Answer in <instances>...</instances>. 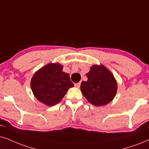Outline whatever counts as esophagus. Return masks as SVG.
I'll use <instances>...</instances> for the list:
<instances>
[{"label": "esophagus", "mask_w": 149, "mask_h": 149, "mask_svg": "<svg viewBox=\"0 0 149 149\" xmlns=\"http://www.w3.org/2000/svg\"><path fill=\"white\" fill-rule=\"evenodd\" d=\"M74 85H75V86H76V87H77V88H80V82H78V83H75Z\"/></svg>", "instance_id": "obj_1"}]
</instances>
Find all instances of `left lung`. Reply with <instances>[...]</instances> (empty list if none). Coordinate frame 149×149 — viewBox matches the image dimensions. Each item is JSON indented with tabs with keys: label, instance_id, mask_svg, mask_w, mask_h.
I'll return each mask as SVG.
<instances>
[{
	"label": "left lung",
	"instance_id": "8db88e82",
	"mask_svg": "<svg viewBox=\"0 0 149 149\" xmlns=\"http://www.w3.org/2000/svg\"><path fill=\"white\" fill-rule=\"evenodd\" d=\"M80 89L86 99L94 106H104L116 96L118 84L112 73L104 65H94L86 73Z\"/></svg>",
	"mask_w": 149,
	"mask_h": 149
}]
</instances>
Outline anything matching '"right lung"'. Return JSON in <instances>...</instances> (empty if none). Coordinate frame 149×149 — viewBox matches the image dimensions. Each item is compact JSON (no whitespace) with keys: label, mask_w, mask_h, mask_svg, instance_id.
Segmentation results:
<instances>
[{"label":"right lung","mask_w":149,"mask_h":149,"mask_svg":"<svg viewBox=\"0 0 149 149\" xmlns=\"http://www.w3.org/2000/svg\"><path fill=\"white\" fill-rule=\"evenodd\" d=\"M59 63H49L34 73L31 88L34 96L43 104L52 107L62 100L73 84L69 73Z\"/></svg>","instance_id":"1"}]
</instances>
